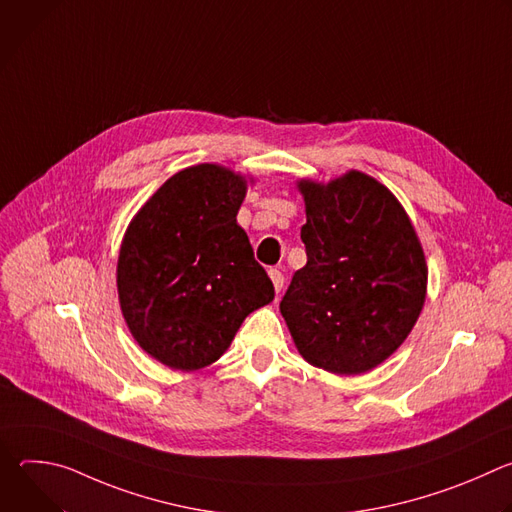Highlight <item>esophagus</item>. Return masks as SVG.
I'll list each match as a JSON object with an SVG mask.
<instances>
[{"label": "esophagus", "instance_id": "34e87169", "mask_svg": "<svg viewBox=\"0 0 512 512\" xmlns=\"http://www.w3.org/2000/svg\"><path fill=\"white\" fill-rule=\"evenodd\" d=\"M269 277H271V283H273V287H275V291L279 294L281 291V287H283V273L279 271V269H269Z\"/></svg>", "mask_w": 512, "mask_h": 512}]
</instances>
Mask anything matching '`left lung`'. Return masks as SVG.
Segmentation results:
<instances>
[{"label": "left lung", "mask_w": 512, "mask_h": 512, "mask_svg": "<svg viewBox=\"0 0 512 512\" xmlns=\"http://www.w3.org/2000/svg\"><path fill=\"white\" fill-rule=\"evenodd\" d=\"M308 263L279 304L298 352L334 375L387 360L415 326L427 289L421 243L401 202L375 178L350 170L300 180Z\"/></svg>", "instance_id": "left-lung-1"}]
</instances>
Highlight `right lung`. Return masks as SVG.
Returning a JSON list of instances; mask_svg holds the SVG:
<instances>
[{
    "instance_id": "add662e5",
    "label": "right lung",
    "mask_w": 512,
    "mask_h": 512,
    "mask_svg": "<svg viewBox=\"0 0 512 512\" xmlns=\"http://www.w3.org/2000/svg\"><path fill=\"white\" fill-rule=\"evenodd\" d=\"M247 180L198 164L166 180L129 223L117 261L123 318L137 344L176 371L221 358L275 291L237 212Z\"/></svg>"
}]
</instances>
